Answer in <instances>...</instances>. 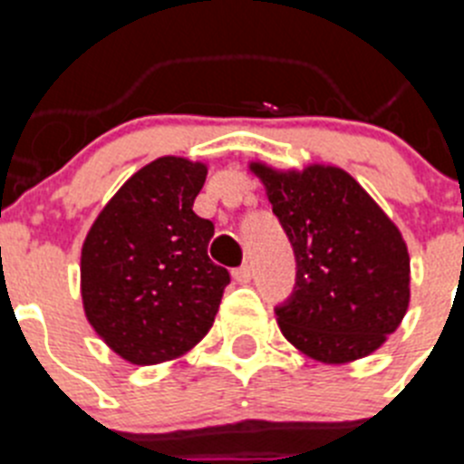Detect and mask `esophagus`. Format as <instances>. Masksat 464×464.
Returning a JSON list of instances; mask_svg holds the SVG:
<instances>
[{"label":"esophagus","instance_id":"esophagus-1","mask_svg":"<svg viewBox=\"0 0 464 464\" xmlns=\"http://www.w3.org/2000/svg\"><path fill=\"white\" fill-rule=\"evenodd\" d=\"M253 276V267L251 265H241V267L232 269V278H235L237 283H248Z\"/></svg>","mask_w":464,"mask_h":464}]
</instances>
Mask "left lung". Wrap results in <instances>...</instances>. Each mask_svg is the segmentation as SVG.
<instances>
[{
  "instance_id": "obj_1",
  "label": "left lung",
  "mask_w": 464,
  "mask_h": 464,
  "mask_svg": "<svg viewBox=\"0 0 464 464\" xmlns=\"http://www.w3.org/2000/svg\"><path fill=\"white\" fill-rule=\"evenodd\" d=\"M288 235L297 274L276 306L283 337L309 358L343 364L374 353L409 309V251L400 229L348 171H278L251 162Z\"/></svg>"
}]
</instances>
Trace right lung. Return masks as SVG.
Segmentation results:
<instances>
[{
  "instance_id": "add662e5",
  "label": "right lung",
  "mask_w": 464,
  "mask_h": 464,
  "mask_svg": "<svg viewBox=\"0 0 464 464\" xmlns=\"http://www.w3.org/2000/svg\"><path fill=\"white\" fill-rule=\"evenodd\" d=\"M207 165L153 160L122 183L81 251L85 318L132 364L181 358L218 314L229 274L208 260L213 223L192 211Z\"/></svg>"
}]
</instances>
